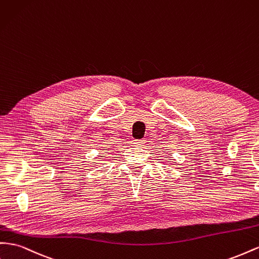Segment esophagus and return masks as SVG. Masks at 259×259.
Listing matches in <instances>:
<instances>
[{"label": "esophagus", "mask_w": 259, "mask_h": 259, "mask_svg": "<svg viewBox=\"0 0 259 259\" xmlns=\"http://www.w3.org/2000/svg\"><path fill=\"white\" fill-rule=\"evenodd\" d=\"M145 144V139H135L134 145L135 146H142Z\"/></svg>", "instance_id": "34e87169"}]
</instances>
